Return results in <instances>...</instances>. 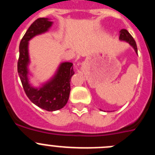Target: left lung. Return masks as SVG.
Instances as JSON below:
<instances>
[{
	"instance_id": "obj_1",
	"label": "left lung",
	"mask_w": 155,
	"mask_h": 155,
	"mask_svg": "<svg viewBox=\"0 0 155 155\" xmlns=\"http://www.w3.org/2000/svg\"><path fill=\"white\" fill-rule=\"evenodd\" d=\"M120 41H124V42H127L133 48H134L135 53H137V44L132 35L129 33V31L127 29H121L120 30Z\"/></svg>"
}]
</instances>
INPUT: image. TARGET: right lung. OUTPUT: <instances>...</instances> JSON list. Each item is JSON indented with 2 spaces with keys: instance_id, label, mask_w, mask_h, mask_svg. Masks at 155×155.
Masks as SVG:
<instances>
[{
  "instance_id": "obj_1",
  "label": "right lung",
  "mask_w": 155,
  "mask_h": 155,
  "mask_svg": "<svg viewBox=\"0 0 155 155\" xmlns=\"http://www.w3.org/2000/svg\"><path fill=\"white\" fill-rule=\"evenodd\" d=\"M53 24L50 18H40L30 25L19 45L18 61V73L26 95L32 103L49 112L59 110L68 103L71 91V78L74 74L72 63L62 62L59 64L53 76L39 86L35 87L30 82L31 73L29 70V41L36 35L47 32Z\"/></svg>"
}]
</instances>
